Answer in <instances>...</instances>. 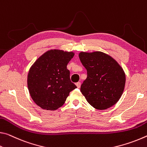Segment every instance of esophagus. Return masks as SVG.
Instances as JSON below:
<instances>
[{
	"mask_svg": "<svg viewBox=\"0 0 147 147\" xmlns=\"http://www.w3.org/2000/svg\"><path fill=\"white\" fill-rule=\"evenodd\" d=\"M76 86H77V87H78V88H80V86H81V83L80 82H78V83H76Z\"/></svg>",
	"mask_w": 147,
	"mask_h": 147,
	"instance_id": "34e87169",
	"label": "esophagus"
}]
</instances>
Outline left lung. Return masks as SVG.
I'll list each match as a JSON object with an SVG mask.
<instances>
[{"label": "left lung", "mask_w": 147, "mask_h": 147, "mask_svg": "<svg viewBox=\"0 0 147 147\" xmlns=\"http://www.w3.org/2000/svg\"><path fill=\"white\" fill-rule=\"evenodd\" d=\"M79 59L87 71L81 92L90 105L104 110L116 104L124 92L126 75L116 60L101 51L81 52Z\"/></svg>", "instance_id": "obj_1"}]
</instances>
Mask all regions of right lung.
Instances as JSON below:
<instances>
[{
	"instance_id": "add662e5",
	"label": "right lung",
	"mask_w": 147,
	"mask_h": 147,
	"mask_svg": "<svg viewBox=\"0 0 147 147\" xmlns=\"http://www.w3.org/2000/svg\"><path fill=\"white\" fill-rule=\"evenodd\" d=\"M74 55L72 51L51 49L31 66L27 76L28 89L34 102L43 109H59L69 92L77 88L70 81L67 69Z\"/></svg>"
}]
</instances>
